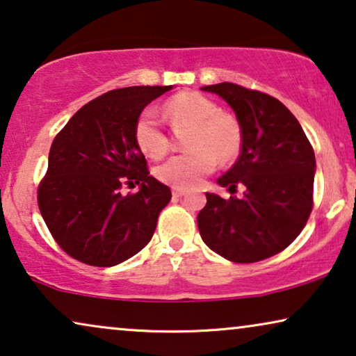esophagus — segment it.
Listing matches in <instances>:
<instances>
[{
	"label": "esophagus",
	"instance_id": "esophagus-1",
	"mask_svg": "<svg viewBox=\"0 0 356 356\" xmlns=\"http://www.w3.org/2000/svg\"><path fill=\"white\" fill-rule=\"evenodd\" d=\"M173 197H183L184 194H186V191L184 189H179V188H173Z\"/></svg>",
	"mask_w": 356,
	"mask_h": 356
}]
</instances>
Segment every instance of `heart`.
<instances>
[{
  "label": "heart",
  "mask_w": 356,
  "mask_h": 356,
  "mask_svg": "<svg viewBox=\"0 0 356 356\" xmlns=\"http://www.w3.org/2000/svg\"><path fill=\"white\" fill-rule=\"evenodd\" d=\"M165 113L177 129H191L186 136L189 152L175 155L157 168L162 183L173 188L197 186L217 167L238 157L241 149V126L220 105L199 92H179L165 102ZM138 147L150 159H162L168 152L170 139L152 108L140 111L134 124Z\"/></svg>",
  "instance_id": "obj_1"
}]
</instances>
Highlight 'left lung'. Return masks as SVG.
I'll use <instances>...</instances> for the list:
<instances>
[{
	"label": "left lung",
	"instance_id": "left-lung-1",
	"mask_svg": "<svg viewBox=\"0 0 356 356\" xmlns=\"http://www.w3.org/2000/svg\"><path fill=\"white\" fill-rule=\"evenodd\" d=\"M235 111L241 154L217 179L232 194L206 193L197 213L206 245L232 262H257L284 251L303 230L313 211L316 159L298 120L274 97L232 82L206 86Z\"/></svg>",
	"mask_w": 356,
	"mask_h": 356
}]
</instances>
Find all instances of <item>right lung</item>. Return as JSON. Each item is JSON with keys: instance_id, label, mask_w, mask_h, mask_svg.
<instances>
[{"instance_id": "right-lung-1", "label": "right lung", "mask_w": 356, "mask_h": 356, "mask_svg": "<svg viewBox=\"0 0 356 356\" xmlns=\"http://www.w3.org/2000/svg\"><path fill=\"white\" fill-rule=\"evenodd\" d=\"M172 86L115 89L86 104L53 140L38 186V209L51 236L74 259L120 264L152 238L172 191L150 177L134 139L138 116ZM124 184H140L124 196Z\"/></svg>"}]
</instances>
